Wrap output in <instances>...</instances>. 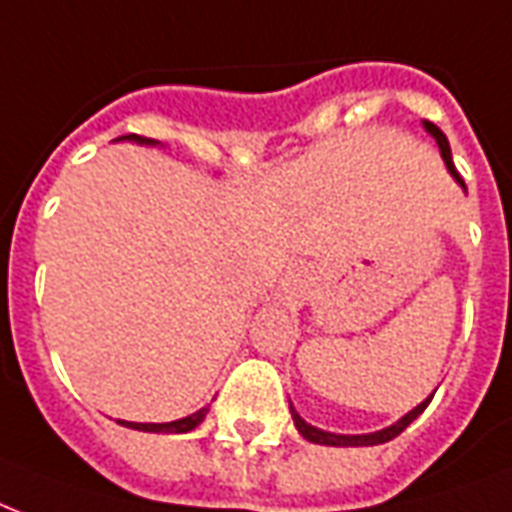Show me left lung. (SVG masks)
Here are the masks:
<instances>
[{
  "mask_svg": "<svg viewBox=\"0 0 512 512\" xmlns=\"http://www.w3.org/2000/svg\"><path fill=\"white\" fill-rule=\"evenodd\" d=\"M422 128L430 133V136L435 138V144H438V149H441V157L443 162H446V170L451 173V178L457 181L462 189L467 192L465 181H462V176L457 173V168H454V160H451V146H449V138L443 136V130L438 128V125H433V122H422ZM433 400V395L427 400H422L417 408H411L408 414H403V417L398 419V422H392L390 427H382V430H376V433H363V435H342V433H328V430H320V427L310 425V422H304V419L299 417V411L293 408L291 403V417H293V425H296V430L301 433V438H307L310 443H320V446H376V443H387L392 441L395 435H400L403 430H406L414 419L422 414L427 408V403Z\"/></svg>",
  "mask_w": 512,
  "mask_h": 512,
  "instance_id": "left-lung-1",
  "label": "left lung"
}]
</instances>
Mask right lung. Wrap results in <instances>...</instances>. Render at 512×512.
Segmentation results:
<instances>
[{
  "label": "right lung",
  "instance_id": "right-lung-1",
  "mask_svg": "<svg viewBox=\"0 0 512 512\" xmlns=\"http://www.w3.org/2000/svg\"><path fill=\"white\" fill-rule=\"evenodd\" d=\"M117 141H130V144L138 146H160V141L141 136H120ZM208 411H211V406H202L200 411H194L184 419H173V422H125V419H120V425L130 427V430H141V433H189V430L200 425Z\"/></svg>",
  "mask_w": 512,
  "mask_h": 512
}]
</instances>
